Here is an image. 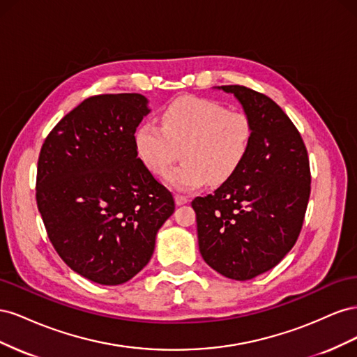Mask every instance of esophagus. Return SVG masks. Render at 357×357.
Segmentation results:
<instances>
[{"label":"esophagus","instance_id":"esophagus-1","mask_svg":"<svg viewBox=\"0 0 357 357\" xmlns=\"http://www.w3.org/2000/svg\"><path fill=\"white\" fill-rule=\"evenodd\" d=\"M174 198H176L177 205H183V204H186L189 201V198L186 195H180V193H176Z\"/></svg>","mask_w":357,"mask_h":357}]
</instances>
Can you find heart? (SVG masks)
Listing matches in <instances>:
<instances>
[{"label":"heart","mask_w":357,"mask_h":357,"mask_svg":"<svg viewBox=\"0 0 357 357\" xmlns=\"http://www.w3.org/2000/svg\"><path fill=\"white\" fill-rule=\"evenodd\" d=\"M253 126L245 113L228 110L220 102L180 96L160 114V128L143 123L135 131L139 159L162 174L177 158L181 164L165 174L167 183L180 190L228 180L250 146Z\"/></svg>","instance_id":"heart-1"}]
</instances>
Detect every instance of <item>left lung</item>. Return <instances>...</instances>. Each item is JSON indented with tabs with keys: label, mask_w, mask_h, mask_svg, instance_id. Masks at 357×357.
<instances>
[{
	"label": "left lung",
	"mask_w": 357,
	"mask_h": 357,
	"mask_svg": "<svg viewBox=\"0 0 357 357\" xmlns=\"http://www.w3.org/2000/svg\"><path fill=\"white\" fill-rule=\"evenodd\" d=\"M219 89L234 93L250 119V146L234 174L192 207L204 261L244 282L269 271L295 245L311 190L310 160L296 126L271 98L240 84Z\"/></svg>",
	"instance_id": "8db88e82"
}]
</instances>
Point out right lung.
<instances>
[{
  "instance_id": "add662e5",
  "label": "right lung",
  "mask_w": 357,
  "mask_h": 357,
  "mask_svg": "<svg viewBox=\"0 0 357 357\" xmlns=\"http://www.w3.org/2000/svg\"><path fill=\"white\" fill-rule=\"evenodd\" d=\"M149 112L139 93L89 96L40 150L36 198L49 240L73 271L98 284L142 271L176 208L138 158L135 131Z\"/></svg>"
}]
</instances>
